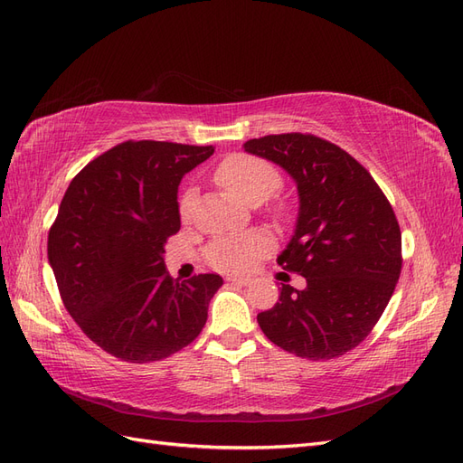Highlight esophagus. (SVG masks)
<instances>
[{"instance_id":"esophagus-1","label":"esophagus","mask_w":463,"mask_h":463,"mask_svg":"<svg viewBox=\"0 0 463 463\" xmlns=\"http://www.w3.org/2000/svg\"><path fill=\"white\" fill-rule=\"evenodd\" d=\"M228 282H232L235 286H249L250 282H253V279H250L249 276H230Z\"/></svg>"}]
</instances>
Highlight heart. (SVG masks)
I'll list each match as a JSON object with an SVG mask.
<instances>
[{
	"instance_id": "b5f03b06",
	"label": "heart",
	"mask_w": 463,
	"mask_h": 463,
	"mask_svg": "<svg viewBox=\"0 0 463 463\" xmlns=\"http://www.w3.org/2000/svg\"><path fill=\"white\" fill-rule=\"evenodd\" d=\"M216 181L235 199L249 206H259L279 187V174L269 162L245 154H233L218 165ZM189 204L191 193H185L181 201V216H187ZM269 237L259 232H247L213 241L206 249V259L222 272H247L262 255L269 253Z\"/></svg>"
}]
</instances>
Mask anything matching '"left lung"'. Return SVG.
Wrapping results in <instances>:
<instances>
[{
    "label": "left lung",
    "instance_id": "obj_1",
    "mask_svg": "<svg viewBox=\"0 0 463 463\" xmlns=\"http://www.w3.org/2000/svg\"><path fill=\"white\" fill-rule=\"evenodd\" d=\"M243 148L282 167L299 197L296 230L276 260L307 286L282 284L278 303L257 315L259 326L298 357H340L367 338L398 284L394 210L365 167L318 137L269 135Z\"/></svg>",
    "mask_w": 463,
    "mask_h": 463
}]
</instances>
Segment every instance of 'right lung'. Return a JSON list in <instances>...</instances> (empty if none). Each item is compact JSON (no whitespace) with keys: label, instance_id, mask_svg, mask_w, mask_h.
I'll list each match as a JSON object with an SVG mask.
<instances>
[{"label":"right lung","instance_id":"obj_1","mask_svg":"<svg viewBox=\"0 0 463 463\" xmlns=\"http://www.w3.org/2000/svg\"><path fill=\"white\" fill-rule=\"evenodd\" d=\"M213 152L128 141L69 184L48 235V260L65 309L109 355L160 361L201 334L223 279L199 274L175 282L164 245L181 228V179Z\"/></svg>","mask_w":463,"mask_h":463}]
</instances>
